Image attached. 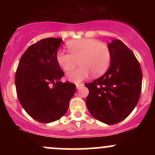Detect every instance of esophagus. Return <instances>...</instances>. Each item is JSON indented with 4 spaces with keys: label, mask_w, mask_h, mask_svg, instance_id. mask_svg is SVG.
<instances>
[{
    "label": "esophagus",
    "mask_w": 155,
    "mask_h": 155,
    "mask_svg": "<svg viewBox=\"0 0 155 155\" xmlns=\"http://www.w3.org/2000/svg\"><path fill=\"white\" fill-rule=\"evenodd\" d=\"M76 87H77L78 89L79 88H80V87H82V86H83L84 85V84H82V83H80V84H76Z\"/></svg>",
    "instance_id": "1"
}]
</instances>
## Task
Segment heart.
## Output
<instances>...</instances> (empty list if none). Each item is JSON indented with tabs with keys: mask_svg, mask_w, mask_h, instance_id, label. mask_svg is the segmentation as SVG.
I'll list each match as a JSON object with an SVG mask.
<instances>
[{
	"mask_svg": "<svg viewBox=\"0 0 155 155\" xmlns=\"http://www.w3.org/2000/svg\"><path fill=\"white\" fill-rule=\"evenodd\" d=\"M68 53L58 51L56 61L64 71H70L76 67L78 61L80 67L67 75L69 81L79 83L92 73L98 76L105 73L111 63V51L109 46L94 39L72 40L67 44Z\"/></svg>",
	"mask_w": 155,
	"mask_h": 155,
	"instance_id": "b5f03b06",
	"label": "heart"
}]
</instances>
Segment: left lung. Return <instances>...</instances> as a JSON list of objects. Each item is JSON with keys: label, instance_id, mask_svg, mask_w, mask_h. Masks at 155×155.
Returning <instances> with one entry per match:
<instances>
[{"label": "left lung", "instance_id": "8db88e82", "mask_svg": "<svg viewBox=\"0 0 155 155\" xmlns=\"http://www.w3.org/2000/svg\"><path fill=\"white\" fill-rule=\"evenodd\" d=\"M111 51L110 66L107 73L91 83L86 106L98 121L114 124L125 119L140 100L143 73L134 52L121 40L108 45Z\"/></svg>", "mask_w": 155, "mask_h": 155}]
</instances>
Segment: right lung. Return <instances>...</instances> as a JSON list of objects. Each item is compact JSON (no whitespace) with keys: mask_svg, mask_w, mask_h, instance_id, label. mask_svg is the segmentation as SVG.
Returning <instances> with one entry per match:
<instances>
[{"mask_svg":"<svg viewBox=\"0 0 155 155\" xmlns=\"http://www.w3.org/2000/svg\"><path fill=\"white\" fill-rule=\"evenodd\" d=\"M62 39H43L21 55L15 73L18 99L28 114L42 123L61 118L69 107L76 85L61 82L64 71L56 61Z\"/></svg>","mask_w":155,"mask_h":155,"instance_id":"add662e5","label":"right lung"}]
</instances>
